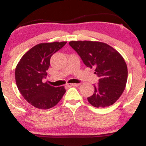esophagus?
Returning a JSON list of instances; mask_svg holds the SVG:
<instances>
[{
  "instance_id": "obj_1",
  "label": "esophagus",
  "mask_w": 146,
  "mask_h": 146,
  "mask_svg": "<svg viewBox=\"0 0 146 146\" xmlns=\"http://www.w3.org/2000/svg\"><path fill=\"white\" fill-rule=\"evenodd\" d=\"M69 86H80V84H68Z\"/></svg>"
}]
</instances>
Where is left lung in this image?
Returning <instances> with one entry per match:
<instances>
[{"label": "left lung", "instance_id": "1", "mask_svg": "<svg viewBox=\"0 0 146 146\" xmlns=\"http://www.w3.org/2000/svg\"><path fill=\"white\" fill-rule=\"evenodd\" d=\"M69 44L100 77L94 93L87 98L88 102L96 108L113 105L123 93L128 79V68L121 55L102 42L71 41Z\"/></svg>", "mask_w": 146, "mask_h": 146}]
</instances>
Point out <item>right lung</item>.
<instances>
[{
	"mask_svg": "<svg viewBox=\"0 0 146 146\" xmlns=\"http://www.w3.org/2000/svg\"><path fill=\"white\" fill-rule=\"evenodd\" d=\"M66 42L40 43L23 55L15 70L20 93L27 102L39 109H49L60 101L66 92L64 86L54 87L42 78L47 75L50 59Z\"/></svg>",
	"mask_w": 146,
	"mask_h": 146,
	"instance_id": "right-lung-1",
	"label": "right lung"
}]
</instances>
